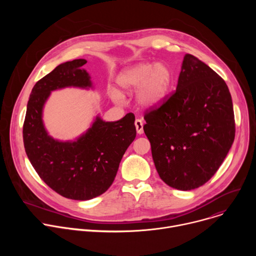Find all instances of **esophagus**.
<instances>
[{"label":"esophagus","instance_id":"obj_1","mask_svg":"<svg viewBox=\"0 0 256 256\" xmlns=\"http://www.w3.org/2000/svg\"><path fill=\"white\" fill-rule=\"evenodd\" d=\"M134 126H136V132L138 134H142L144 132V128H142L144 124H142V122L140 120H136Z\"/></svg>","mask_w":256,"mask_h":256}]
</instances>
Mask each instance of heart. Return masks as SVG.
<instances>
[{
    "label": "heart",
    "instance_id": "b5f03b06",
    "mask_svg": "<svg viewBox=\"0 0 256 256\" xmlns=\"http://www.w3.org/2000/svg\"><path fill=\"white\" fill-rule=\"evenodd\" d=\"M172 80V72L166 64L144 62L120 72L116 82L124 93H132L138 88V104L142 108H152L164 101ZM112 97L116 100L122 99L118 92H114Z\"/></svg>",
    "mask_w": 256,
    "mask_h": 256
}]
</instances>
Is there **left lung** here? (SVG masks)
<instances>
[{
  "instance_id": "8db88e82",
  "label": "left lung",
  "mask_w": 256,
  "mask_h": 256,
  "mask_svg": "<svg viewBox=\"0 0 256 256\" xmlns=\"http://www.w3.org/2000/svg\"><path fill=\"white\" fill-rule=\"evenodd\" d=\"M160 178L179 190L204 186L226 158L235 138L231 94L208 64L186 54L176 91L144 116Z\"/></svg>"
}]
</instances>
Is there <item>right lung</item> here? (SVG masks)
Listing matches in <instances>:
<instances>
[{"instance_id":"obj_1","label":"right lung","mask_w":256,"mask_h":256,"mask_svg":"<svg viewBox=\"0 0 256 256\" xmlns=\"http://www.w3.org/2000/svg\"><path fill=\"white\" fill-rule=\"evenodd\" d=\"M86 62L79 58L60 64L36 83L23 126L25 152L35 171L56 192L76 200L94 198L110 188L136 134L132 114L118 122H104L97 116L74 140H58L48 134L42 114L50 93L66 87L93 88L90 75L82 68Z\"/></svg>"}]
</instances>
